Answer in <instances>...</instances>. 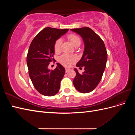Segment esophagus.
Segmentation results:
<instances>
[{"label":"esophagus","mask_w":135,"mask_h":135,"mask_svg":"<svg viewBox=\"0 0 135 135\" xmlns=\"http://www.w3.org/2000/svg\"><path fill=\"white\" fill-rule=\"evenodd\" d=\"M69 70H70V69H68V68H66V69H65V72H66V73H68V72L69 71Z\"/></svg>","instance_id":"esophagus-1"}]
</instances>
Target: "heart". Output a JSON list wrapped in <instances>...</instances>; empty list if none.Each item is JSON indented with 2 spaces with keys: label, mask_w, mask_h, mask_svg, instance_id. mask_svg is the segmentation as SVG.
I'll return each instance as SVG.
<instances>
[{
  "label": "heart",
  "mask_w": 135,
  "mask_h": 135,
  "mask_svg": "<svg viewBox=\"0 0 135 135\" xmlns=\"http://www.w3.org/2000/svg\"><path fill=\"white\" fill-rule=\"evenodd\" d=\"M68 38L74 47L76 46H79L80 44L81 40L79 36L75 34H71L70 35H69L68 36ZM61 45V40L60 39L57 40L54 46V49L55 52H57L60 51ZM75 60L76 58L75 57V56L67 54H64L62 55L60 58V62L64 65H65V66H69L71 64L75 62Z\"/></svg>",
  "instance_id": "obj_1"
}]
</instances>
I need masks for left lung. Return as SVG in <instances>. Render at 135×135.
Returning <instances> with one entry per match:
<instances>
[{
	"mask_svg": "<svg viewBox=\"0 0 135 135\" xmlns=\"http://www.w3.org/2000/svg\"><path fill=\"white\" fill-rule=\"evenodd\" d=\"M80 35L84 44V50L77 67L84 66L80 74L74 69L76 76L73 84L78 91L86 93L92 91L99 84L107 65L108 54L103 40L89 27L71 29Z\"/></svg>",
	"mask_w": 135,
	"mask_h": 135,
	"instance_id": "obj_1",
	"label": "left lung"
}]
</instances>
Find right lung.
Listing matches in <instances>:
<instances>
[{
	"instance_id": "right-lung-1",
	"label": "right lung",
	"mask_w": 135,
	"mask_h": 135,
	"mask_svg": "<svg viewBox=\"0 0 135 135\" xmlns=\"http://www.w3.org/2000/svg\"><path fill=\"white\" fill-rule=\"evenodd\" d=\"M68 30L46 27L30 44L27 55L28 74L35 89L44 96H54L59 91L65 69L59 63L55 70H51L48 66L55 61L53 56L56 41Z\"/></svg>"
}]
</instances>
